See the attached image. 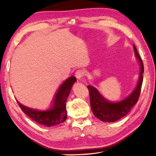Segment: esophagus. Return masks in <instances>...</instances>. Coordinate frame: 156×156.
Returning a JSON list of instances; mask_svg holds the SVG:
<instances>
[{"label": "esophagus", "instance_id": "1", "mask_svg": "<svg viewBox=\"0 0 156 156\" xmlns=\"http://www.w3.org/2000/svg\"><path fill=\"white\" fill-rule=\"evenodd\" d=\"M83 76H84V72L82 70H78L75 73V76L78 80H81Z\"/></svg>", "mask_w": 156, "mask_h": 156}]
</instances>
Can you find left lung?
<instances>
[{"mask_svg":"<svg viewBox=\"0 0 156 156\" xmlns=\"http://www.w3.org/2000/svg\"><path fill=\"white\" fill-rule=\"evenodd\" d=\"M133 47L135 56L140 65V72L136 88L128 97L119 102H112L105 98L94 87L88 86L90 92V106L93 114L97 118L103 122H114L124 117L138 100L143 82L144 64L134 44Z\"/></svg>","mask_w":156,"mask_h":156,"instance_id":"left-lung-1","label":"left lung"}]
</instances>
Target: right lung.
Here are the masks:
<instances>
[{"label":"right lung","mask_w":156,"mask_h":156,"mask_svg":"<svg viewBox=\"0 0 156 156\" xmlns=\"http://www.w3.org/2000/svg\"><path fill=\"white\" fill-rule=\"evenodd\" d=\"M76 81V78L71 76L61 84L54 97L52 106L47 110H35L24 106L19 101H17V102L21 110L38 124L46 127L58 125L66 121L67 118L66 102L72 87Z\"/></svg>","instance_id":"1"}]
</instances>
